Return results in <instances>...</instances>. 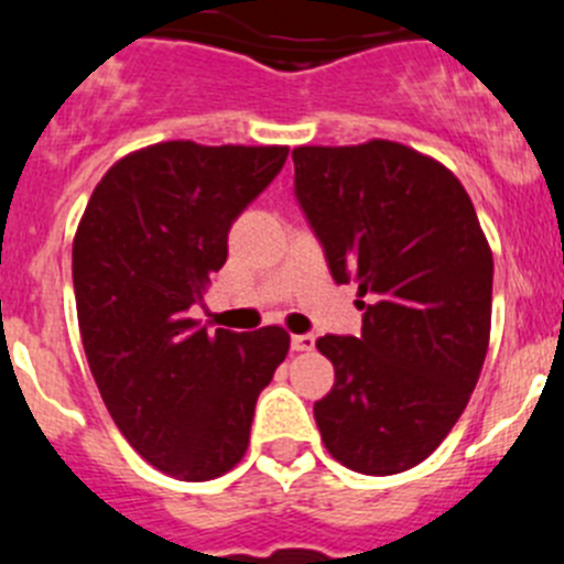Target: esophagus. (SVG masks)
Instances as JSON below:
<instances>
[{
  "label": "esophagus",
  "instance_id": "esophagus-1",
  "mask_svg": "<svg viewBox=\"0 0 564 564\" xmlns=\"http://www.w3.org/2000/svg\"><path fill=\"white\" fill-rule=\"evenodd\" d=\"M313 344H316L313 333H299V336H291V347L296 352H311Z\"/></svg>",
  "mask_w": 564,
  "mask_h": 564
}]
</instances>
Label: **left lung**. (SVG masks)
I'll list each match as a JSON object with an SVG mask.
<instances>
[{"label":"left lung","mask_w":564,"mask_h":564,"mask_svg":"<svg viewBox=\"0 0 564 564\" xmlns=\"http://www.w3.org/2000/svg\"><path fill=\"white\" fill-rule=\"evenodd\" d=\"M293 194L338 285L356 282L358 336H322L336 383L313 403L327 452L398 475L441 446L480 378L495 262L455 174L392 141L293 149Z\"/></svg>","instance_id":"obj_1"}]
</instances>
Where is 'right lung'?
Returning <instances> with one entry per match:
<instances>
[{
    "label": "right lung",
    "mask_w": 564,
    "mask_h": 564,
    "mask_svg": "<svg viewBox=\"0 0 564 564\" xmlns=\"http://www.w3.org/2000/svg\"><path fill=\"white\" fill-rule=\"evenodd\" d=\"M288 161V147L169 141L115 163L73 242L84 352L115 426L177 480L226 475L253 406L285 361L282 327L208 330L188 318L228 259V231Z\"/></svg>",
    "instance_id": "right-lung-1"
}]
</instances>
